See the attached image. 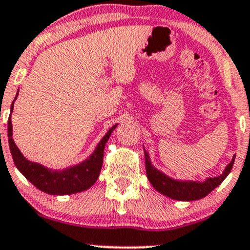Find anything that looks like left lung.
Returning a JSON list of instances; mask_svg holds the SVG:
<instances>
[{"label":"left lung","mask_w":250,"mask_h":250,"mask_svg":"<svg viewBox=\"0 0 250 250\" xmlns=\"http://www.w3.org/2000/svg\"><path fill=\"white\" fill-rule=\"evenodd\" d=\"M235 156L236 155H233L231 162L224 168L221 175L214 176V178H206L203 181H195V180L174 179L163 173V171H161L160 169H157L152 165L149 154L144 149L146 176L150 184L161 194L166 195V197L170 198V199L180 201H193L203 199L204 197H206L216 187H218L224 181L225 178L229 175L230 171H231L233 162H235Z\"/></svg>","instance_id":"obj_1"}]
</instances>
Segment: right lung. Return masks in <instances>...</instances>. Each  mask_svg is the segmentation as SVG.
<instances>
[{
  "label": "right lung",
  "mask_w": 250,
  "mask_h": 250,
  "mask_svg": "<svg viewBox=\"0 0 250 250\" xmlns=\"http://www.w3.org/2000/svg\"><path fill=\"white\" fill-rule=\"evenodd\" d=\"M19 90L15 95L14 101L10 106V117L8 119V143L18 170L31 182L32 185L42 192L52 195H68L83 192L93 186L99 178L104 161V146L111 137L115 124L106 132L92 154L82 162L63 169H52L38 162H32L22 155L20 149L13 139L12 113L14 109V103L18 99Z\"/></svg>",
  "instance_id": "right-lung-1"
}]
</instances>
